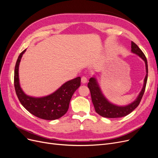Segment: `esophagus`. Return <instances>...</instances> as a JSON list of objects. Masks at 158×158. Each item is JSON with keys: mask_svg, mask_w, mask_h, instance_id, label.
<instances>
[{"mask_svg": "<svg viewBox=\"0 0 158 158\" xmlns=\"http://www.w3.org/2000/svg\"><path fill=\"white\" fill-rule=\"evenodd\" d=\"M87 78L85 77V76H82V78H81V82H82V84H85L87 82Z\"/></svg>", "mask_w": 158, "mask_h": 158, "instance_id": "34e87169", "label": "esophagus"}]
</instances>
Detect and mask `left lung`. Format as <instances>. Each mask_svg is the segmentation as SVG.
Returning a JSON list of instances; mask_svg holds the SVG:
<instances>
[{
  "instance_id": "obj_1",
  "label": "left lung",
  "mask_w": 158,
  "mask_h": 158,
  "mask_svg": "<svg viewBox=\"0 0 158 158\" xmlns=\"http://www.w3.org/2000/svg\"><path fill=\"white\" fill-rule=\"evenodd\" d=\"M131 51L132 52L138 55L144 60L147 73L144 79V86H143L139 95H138V97L135 102L131 104H129L128 106H127L120 107L114 106V105L109 102L107 99L103 96V95L102 93V91L100 89L95 78H91L89 80L88 87L90 91L91 98H92V101L94 104L95 111L97 113H98L99 115H101L103 117L118 118L125 117L127 115V114H130L138 106V105L140 104L143 95L144 94L148 73V62L146 57L144 54V52L142 51V50L138 47V45L133 41L131 42Z\"/></svg>"
}]
</instances>
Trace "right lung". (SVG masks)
<instances>
[{"instance_id":"1","label":"right lung","mask_w":158,"mask_h":158,"mask_svg":"<svg viewBox=\"0 0 158 158\" xmlns=\"http://www.w3.org/2000/svg\"><path fill=\"white\" fill-rule=\"evenodd\" d=\"M26 50L19 55L14 69V88L19 101L26 110L38 118L49 121L58 119L67 112L71 98L80 85L81 78L68 81L48 96L40 98L28 96L20 86L18 76L19 64Z\"/></svg>"}]
</instances>
